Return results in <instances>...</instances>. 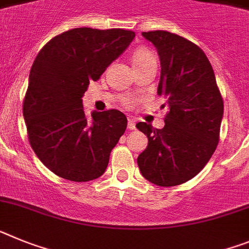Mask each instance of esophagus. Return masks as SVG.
Listing matches in <instances>:
<instances>
[{
  "instance_id": "1",
  "label": "esophagus",
  "mask_w": 249,
  "mask_h": 249,
  "mask_svg": "<svg viewBox=\"0 0 249 249\" xmlns=\"http://www.w3.org/2000/svg\"><path fill=\"white\" fill-rule=\"evenodd\" d=\"M127 129H130V130H134V129H135V122H134L131 118L127 119Z\"/></svg>"
}]
</instances>
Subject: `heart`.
<instances>
[{
  "label": "heart",
  "mask_w": 249,
  "mask_h": 249,
  "mask_svg": "<svg viewBox=\"0 0 249 249\" xmlns=\"http://www.w3.org/2000/svg\"><path fill=\"white\" fill-rule=\"evenodd\" d=\"M149 55H151V53H149L148 50L138 49L133 55V61H138V60L142 59V57H146V56H149Z\"/></svg>",
  "instance_id": "heart-1"
}]
</instances>
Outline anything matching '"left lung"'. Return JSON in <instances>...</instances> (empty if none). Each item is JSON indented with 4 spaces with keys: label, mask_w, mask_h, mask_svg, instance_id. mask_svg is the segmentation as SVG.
Returning <instances> with one entry per match:
<instances>
[{
    "label": "left lung",
    "mask_w": 249,
    "mask_h": 249,
    "mask_svg": "<svg viewBox=\"0 0 249 249\" xmlns=\"http://www.w3.org/2000/svg\"><path fill=\"white\" fill-rule=\"evenodd\" d=\"M160 59L158 95L170 111L163 129L138 123L148 146L138 157L142 176L173 187L190 180L208 163L219 140L223 99L208 57L200 47L168 31L142 32Z\"/></svg>",
    "instance_id": "obj_1"
}]
</instances>
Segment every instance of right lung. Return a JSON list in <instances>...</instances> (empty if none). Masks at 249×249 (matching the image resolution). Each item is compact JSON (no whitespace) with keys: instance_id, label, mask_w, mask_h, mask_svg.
Listing matches in <instances>:
<instances>
[{"instance_id":"right-lung-1","label":"right lung","mask_w":249,"mask_h":249,"mask_svg":"<svg viewBox=\"0 0 249 249\" xmlns=\"http://www.w3.org/2000/svg\"><path fill=\"white\" fill-rule=\"evenodd\" d=\"M134 37L129 30L80 27L51 38L36 56L23 118L35 154L56 176L89 181L107 169L126 129V116L112 109L88 118L83 96Z\"/></svg>"}]
</instances>
